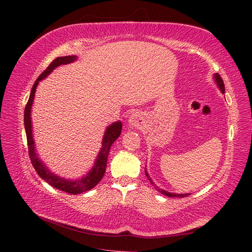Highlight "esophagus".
<instances>
[{
	"label": "esophagus",
	"mask_w": 252,
	"mask_h": 252,
	"mask_svg": "<svg viewBox=\"0 0 252 252\" xmlns=\"http://www.w3.org/2000/svg\"><path fill=\"white\" fill-rule=\"evenodd\" d=\"M129 125L133 127H143L145 126V118L141 114V112H134L132 114L129 119Z\"/></svg>",
	"instance_id": "1"
}]
</instances>
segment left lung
Segmentation results:
<instances>
[{
	"label": "left lung",
	"instance_id": "1",
	"mask_svg": "<svg viewBox=\"0 0 252 252\" xmlns=\"http://www.w3.org/2000/svg\"><path fill=\"white\" fill-rule=\"evenodd\" d=\"M215 80H216V82H217V84H218L219 89L221 90V92H222V93H225V88H224L223 80H222V78L220 77V74H219V73H216V74H215ZM145 173H146V176H147V179L149 180V182H151V183L154 185L153 181H152V179H151V178H149V175H148V173H147V171H146V170H145ZM156 189H158V191L161 192V194H163V195H165V196H168V197H181V198H183V197H186V196H189V194H173V192L165 191V190H163V189H158V187H156Z\"/></svg>",
	"mask_w": 252,
	"mask_h": 252
}]
</instances>
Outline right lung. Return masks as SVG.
Here are the masks:
<instances>
[{"label": "right lung", "instance_id": "1", "mask_svg": "<svg viewBox=\"0 0 252 252\" xmlns=\"http://www.w3.org/2000/svg\"><path fill=\"white\" fill-rule=\"evenodd\" d=\"M76 60H77L76 56H63V57L55 58V60L50 63V66L47 67L45 70L40 74L39 78L35 80L33 87L31 89L30 97L28 99V103L26 105L25 115H24L27 142H28L29 157H30L32 165H33V168L36 171V173L39 174L41 179H43L51 186L55 187L57 189H61L63 191L69 192V194L71 195H77V194H81V192H84V191H88L90 189H92L93 187H95L99 183V181L103 179V176L105 174L109 149L112 145V143H114L117 138L120 136L121 130H122V123L120 121L112 123V125H110L108 127H107L103 137V143H101V148L98 153L97 158H96L94 167L87 175L83 176L82 179L72 181V180H66V179L60 178V176L52 173L51 171L46 168V165L41 161L40 158L37 157L34 149V141H33V137H32V126H31V116H30L32 103H33V98H34L35 89L37 87V84H39V81H41L42 79H44L47 74H50L56 67L61 65H66V63H70Z\"/></svg>", "mask_w": 252, "mask_h": 252}]
</instances>
